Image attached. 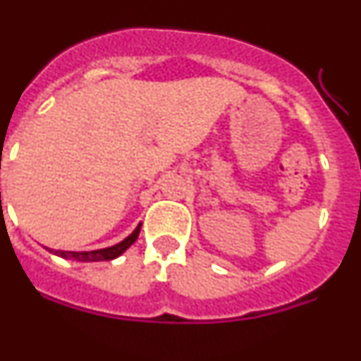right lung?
Listing matches in <instances>:
<instances>
[{
	"mask_svg": "<svg viewBox=\"0 0 361 361\" xmlns=\"http://www.w3.org/2000/svg\"><path fill=\"white\" fill-rule=\"evenodd\" d=\"M1 195V194H0ZM139 231H141V224L137 226V229L130 234L128 238H125L121 243L113 245V247L100 248V250H90V252H68V250H51L56 255L63 259H72V261H80V262H95V261H111V259L118 257V255L123 254L139 236Z\"/></svg>",
	"mask_w": 361,
	"mask_h": 361,
	"instance_id": "1",
	"label": "right lung"
}]
</instances>
